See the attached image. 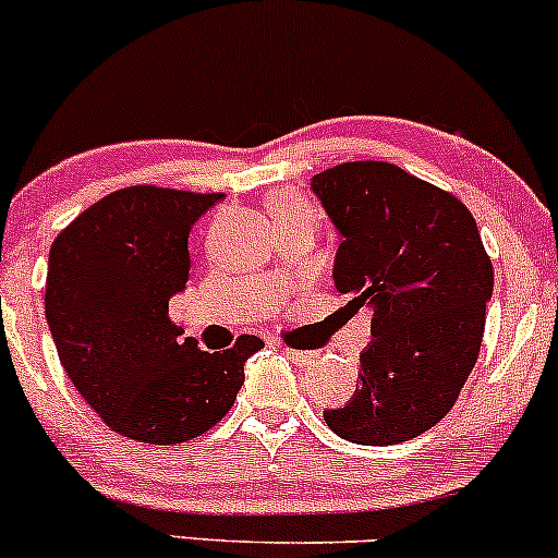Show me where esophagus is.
<instances>
[{
	"instance_id": "obj_1",
	"label": "esophagus",
	"mask_w": 558,
	"mask_h": 558,
	"mask_svg": "<svg viewBox=\"0 0 558 558\" xmlns=\"http://www.w3.org/2000/svg\"><path fill=\"white\" fill-rule=\"evenodd\" d=\"M283 354L296 364V367H310V364H315L317 360L315 351H301V349H293V345H283Z\"/></svg>"
}]
</instances>
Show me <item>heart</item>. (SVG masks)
Masks as SVG:
<instances>
[{
    "mask_svg": "<svg viewBox=\"0 0 558 558\" xmlns=\"http://www.w3.org/2000/svg\"><path fill=\"white\" fill-rule=\"evenodd\" d=\"M304 209H312V204L301 194H296V191H278V194L270 196L272 217L286 213H304Z\"/></svg>",
    "mask_w": 558,
    "mask_h": 558,
    "instance_id": "1",
    "label": "heart"
}]
</instances>
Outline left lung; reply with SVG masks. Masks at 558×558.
Returning a JSON list of instances; mask_svg holds the SVG:
<instances>
[{"label": "left lung", "instance_id": "left-lung-1", "mask_svg": "<svg viewBox=\"0 0 558 558\" xmlns=\"http://www.w3.org/2000/svg\"><path fill=\"white\" fill-rule=\"evenodd\" d=\"M312 191L341 235L336 288L373 310L360 388L325 422L362 446L417 438L457 403L483 343L493 265L475 217L390 162L336 165Z\"/></svg>", "mask_w": 558, "mask_h": 558}]
</instances>
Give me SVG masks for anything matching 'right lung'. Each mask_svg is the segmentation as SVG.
I'll return each instance as SVG.
<instances>
[{
	"mask_svg": "<svg viewBox=\"0 0 558 558\" xmlns=\"http://www.w3.org/2000/svg\"><path fill=\"white\" fill-rule=\"evenodd\" d=\"M222 194L131 185L99 198L49 252L47 323L62 367L114 433L172 446L215 427L262 343L198 349L172 325L170 299L189 280V233Z\"/></svg>",
	"mask_w": 558,
	"mask_h": 558,
	"instance_id": "add662e5",
	"label": "right lung"
}]
</instances>
